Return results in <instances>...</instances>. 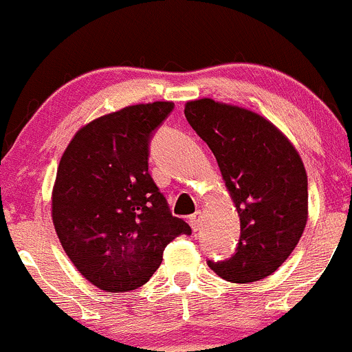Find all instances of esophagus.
<instances>
[{
  "mask_svg": "<svg viewBox=\"0 0 352 352\" xmlns=\"http://www.w3.org/2000/svg\"><path fill=\"white\" fill-rule=\"evenodd\" d=\"M201 211H197V212H194L192 216H190L189 218V223H190V226H192V230L194 232H197L199 228H201Z\"/></svg>",
  "mask_w": 352,
  "mask_h": 352,
  "instance_id": "esophagus-1",
  "label": "esophagus"
}]
</instances>
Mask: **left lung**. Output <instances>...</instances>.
Here are the masks:
<instances>
[{
	"label": "left lung",
	"instance_id": "1",
	"mask_svg": "<svg viewBox=\"0 0 352 352\" xmlns=\"http://www.w3.org/2000/svg\"><path fill=\"white\" fill-rule=\"evenodd\" d=\"M187 120L216 156L240 216L236 252L209 267L232 283H254L278 271L300 242L308 219V179L301 156L265 117L199 98Z\"/></svg>",
	"mask_w": 352,
	"mask_h": 352
}]
</instances>
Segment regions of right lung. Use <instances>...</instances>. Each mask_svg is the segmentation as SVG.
<instances>
[{
    "mask_svg": "<svg viewBox=\"0 0 352 352\" xmlns=\"http://www.w3.org/2000/svg\"><path fill=\"white\" fill-rule=\"evenodd\" d=\"M172 102L124 107L69 141L52 187V223L74 267L107 293L150 281L165 247L190 226L170 212L148 172L151 133Z\"/></svg>",
    "mask_w": 352,
    "mask_h": 352,
    "instance_id": "add662e5",
    "label": "right lung"
}]
</instances>
